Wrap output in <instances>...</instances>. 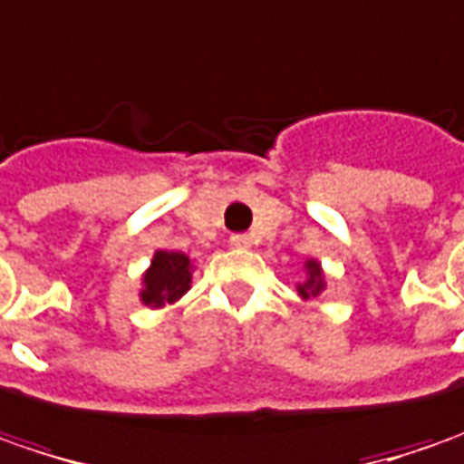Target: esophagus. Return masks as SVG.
<instances>
[{
  "label": "esophagus",
  "instance_id": "obj_1",
  "mask_svg": "<svg viewBox=\"0 0 464 464\" xmlns=\"http://www.w3.org/2000/svg\"><path fill=\"white\" fill-rule=\"evenodd\" d=\"M231 244L236 248H248L251 246V236L248 233H236V236H231Z\"/></svg>",
  "mask_w": 464,
  "mask_h": 464
}]
</instances>
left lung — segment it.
I'll return each mask as SVG.
<instances>
[{
  "instance_id": "obj_1",
  "label": "left lung",
  "mask_w": 464,
  "mask_h": 464,
  "mask_svg": "<svg viewBox=\"0 0 464 464\" xmlns=\"http://www.w3.org/2000/svg\"><path fill=\"white\" fill-rule=\"evenodd\" d=\"M303 272H305V280L295 285L297 295L303 297L305 303L308 300H318V297L326 293V272H324V266H321L318 259L308 256L303 262Z\"/></svg>"
}]
</instances>
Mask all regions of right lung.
<instances>
[{"label":"right lung","instance_id":"add662e5","mask_svg":"<svg viewBox=\"0 0 464 464\" xmlns=\"http://www.w3.org/2000/svg\"><path fill=\"white\" fill-rule=\"evenodd\" d=\"M192 272H195V262L184 251L156 248L149 269L140 275L138 300L153 311L177 303L192 287Z\"/></svg>","mask_w":464,"mask_h":464}]
</instances>
